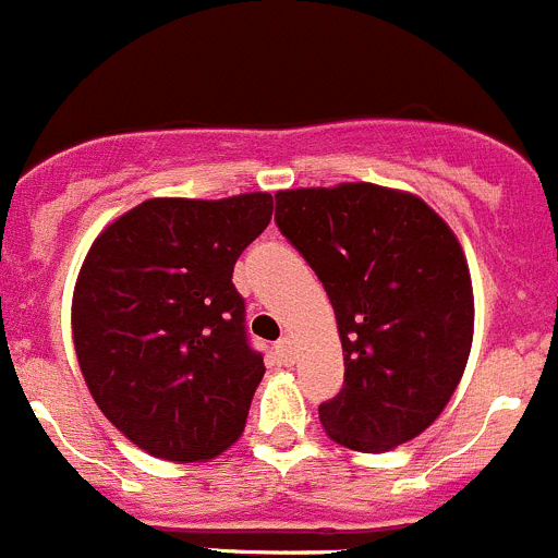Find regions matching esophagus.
Wrapping results in <instances>:
<instances>
[{
    "label": "esophagus",
    "instance_id": "34e87169",
    "mask_svg": "<svg viewBox=\"0 0 558 558\" xmlns=\"http://www.w3.org/2000/svg\"><path fill=\"white\" fill-rule=\"evenodd\" d=\"M276 354H279V360H282L284 366H290V363H293V360H295V352H293V340H290L288 335H284V338L279 340V343H276Z\"/></svg>",
    "mask_w": 558,
    "mask_h": 558
}]
</instances>
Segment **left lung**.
<instances>
[{
  "label": "left lung",
  "mask_w": 558,
  "mask_h": 558,
  "mask_svg": "<svg viewBox=\"0 0 558 558\" xmlns=\"http://www.w3.org/2000/svg\"><path fill=\"white\" fill-rule=\"evenodd\" d=\"M276 223L324 282L343 391L318 408L335 445L388 452L441 416L463 377L475 295L456 231L413 192L347 181L276 192Z\"/></svg>",
  "instance_id": "8db88e82"
}]
</instances>
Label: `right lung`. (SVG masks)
Returning a JSON list of instances; mask_svg holds the SVG:
<instances>
[{
	"label": "right lung",
	"instance_id": "1",
	"mask_svg": "<svg viewBox=\"0 0 558 558\" xmlns=\"http://www.w3.org/2000/svg\"><path fill=\"white\" fill-rule=\"evenodd\" d=\"M270 215V192L150 198L88 248L72 295L77 363L97 408L147 456L209 461L243 436L265 363L231 274Z\"/></svg>",
	"mask_w": 558,
	"mask_h": 558
}]
</instances>
